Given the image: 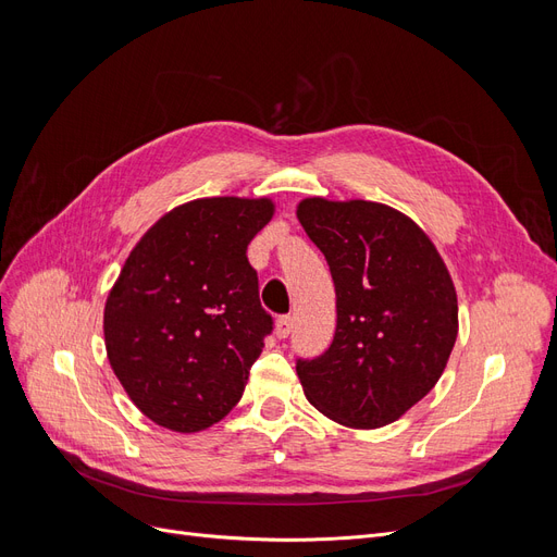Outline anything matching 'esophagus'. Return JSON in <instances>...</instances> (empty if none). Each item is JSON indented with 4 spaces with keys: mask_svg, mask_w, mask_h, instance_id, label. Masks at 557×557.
Instances as JSON below:
<instances>
[{
    "mask_svg": "<svg viewBox=\"0 0 557 557\" xmlns=\"http://www.w3.org/2000/svg\"><path fill=\"white\" fill-rule=\"evenodd\" d=\"M293 325H295V320L290 315H281L276 320V336H278V339H285V336H290Z\"/></svg>",
    "mask_w": 557,
    "mask_h": 557,
    "instance_id": "obj_1",
    "label": "esophagus"
}]
</instances>
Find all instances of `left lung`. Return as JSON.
I'll return each mask as SVG.
<instances>
[{
    "label": "left lung",
    "mask_w": 557,
    "mask_h": 557,
    "mask_svg": "<svg viewBox=\"0 0 557 557\" xmlns=\"http://www.w3.org/2000/svg\"><path fill=\"white\" fill-rule=\"evenodd\" d=\"M297 218L336 290L330 348L297 360L305 395L344 428L391 425L442 379L458 339L448 267L423 227L381 201L307 197Z\"/></svg>",
    "instance_id": "left-lung-1"
}]
</instances>
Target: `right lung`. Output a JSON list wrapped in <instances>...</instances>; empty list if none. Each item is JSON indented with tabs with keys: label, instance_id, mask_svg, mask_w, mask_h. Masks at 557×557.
<instances>
[{
	"label": "right lung",
	"instance_id": "right-lung-1",
	"mask_svg": "<svg viewBox=\"0 0 557 557\" xmlns=\"http://www.w3.org/2000/svg\"><path fill=\"white\" fill-rule=\"evenodd\" d=\"M269 197H201L164 213L127 256L104 307L113 374L160 428L223 420L272 332L246 258L272 221Z\"/></svg>",
	"mask_w": 557,
	"mask_h": 557
}]
</instances>
